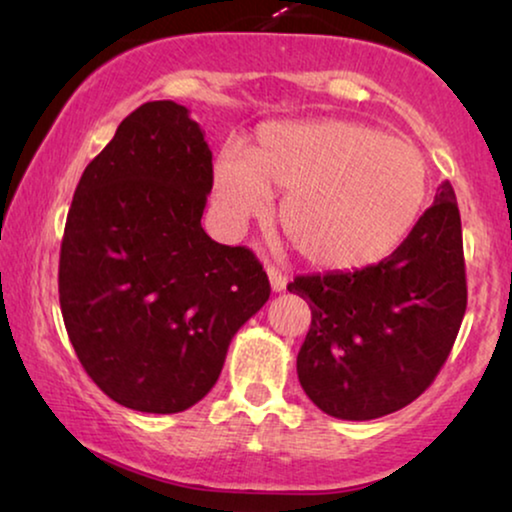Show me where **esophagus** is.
<instances>
[{
  "label": "esophagus",
  "instance_id": "obj_1",
  "mask_svg": "<svg viewBox=\"0 0 512 512\" xmlns=\"http://www.w3.org/2000/svg\"><path fill=\"white\" fill-rule=\"evenodd\" d=\"M268 279H270V286H272V291L275 293H279V291H284L286 289V282H289V279H286V275L279 268H275V265L272 263H268Z\"/></svg>",
  "mask_w": 512,
  "mask_h": 512
}]
</instances>
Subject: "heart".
Returning a JSON list of instances; mask_svg holds the SVG:
<instances>
[{
    "instance_id": "1",
    "label": "heart",
    "mask_w": 512,
    "mask_h": 512,
    "mask_svg": "<svg viewBox=\"0 0 512 512\" xmlns=\"http://www.w3.org/2000/svg\"><path fill=\"white\" fill-rule=\"evenodd\" d=\"M286 195L284 233L305 261L347 270L382 261L415 226L426 167L415 146L352 121L268 123L249 158L223 151L214 209L230 233Z\"/></svg>"
}]
</instances>
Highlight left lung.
Wrapping results in <instances>:
<instances>
[{
  "instance_id": "obj_1",
  "label": "left lung",
  "mask_w": 512,
  "mask_h": 512,
  "mask_svg": "<svg viewBox=\"0 0 512 512\" xmlns=\"http://www.w3.org/2000/svg\"><path fill=\"white\" fill-rule=\"evenodd\" d=\"M289 291L312 310L296 361L310 401L349 422L405 408L436 380L466 312L461 216L450 181L384 261L300 275Z\"/></svg>"
}]
</instances>
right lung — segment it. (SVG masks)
Wrapping results in <instances>:
<instances>
[{"label": "right lung", "instance_id": "add662e5", "mask_svg": "<svg viewBox=\"0 0 512 512\" xmlns=\"http://www.w3.org/2000/svg\"><path fill=\"white\" fill-rule=\"evenodd\" d=\"M205 132L146 102L90 160L60 247V310L81 366L111 401L172 415L219 380L230 340L270 298L258 258L202 230Z\"/></svg>", "mask_w": 512, "mask_h": 512}]
</instances>
